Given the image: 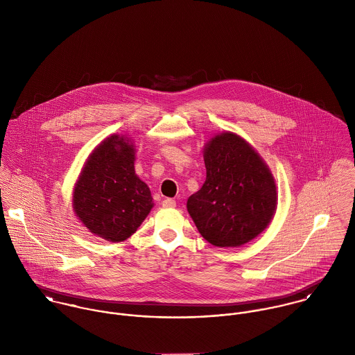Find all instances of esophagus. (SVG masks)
<instances>
[{"label": "esophagus", "instance_id": "34e87169", "mask_svg": "<svg viewBox=\"0 0 355 355\" xmlns=\"http://www.w3.org/2000/svg\"><path fill=\"white\" fill-rule=\"evenodd\" d=\"M162 206H164V207H175L176 202H175L173 200H171V198H166V200L162 201Z\"/></svg>", "mask_w": 355, "mask_h": 355}]
</instances>
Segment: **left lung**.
I'll list each match as a JSON object with an SVG mask.
<instances>
[{
  "mask_svg": "<svg viewBox=\"0 0 355 355\" xmlns=\"http://www.w3.org/2000/svg\"><path fill=\"white\" fill-rule=\"evenodd\" d=\"M206 179L187 200L203 239L217 248H239L257 238L277 207L275 178L241 135L220 132L203 145Z\"/></svg>",
  "mask_w": 355,
  "mask_h": 355,
  "instance_id": "8db88e82",
  "label": "left lung"
}]
</instances>
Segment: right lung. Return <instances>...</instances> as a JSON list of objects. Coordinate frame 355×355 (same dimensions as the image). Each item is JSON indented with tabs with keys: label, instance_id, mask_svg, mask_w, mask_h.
<instances>
[{
	"label": "right lung",
	"instance_id": "1",
	"mask_svg": "<svg viewBox=\"0 0 355 355\" xmlns=\"http://www.w3.org/2000/svg\"><path fill=\"white\" fill-rule=\"evenodd\" d=\"M135 148L125 135H109L90 153L73 187L76 217L112 243L135 234L154 206L150 189L135 173Z\"/></svg>",
	"mask_w": 355,
	"mask_h": 355
}]
</instances>
